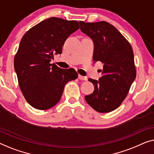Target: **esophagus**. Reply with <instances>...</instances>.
I'll return each mask as SVG.
<instances>
[{
  "mask_svg": "<svg viewBox=\"0 0 154 154\" xmlns=\"http://www.w3.org/2000/svg\"><path fill=\"white\" fill-rule=\"evenodd\" d=\"M78 78L81 80H87V77L82 76V75H79V76H78Z\"/></svg>",
  "mask_w": 154,
  "mask_h": 154,
  "instance_id": "34e87169",
  "label": "esophagus"
}]
</instances>
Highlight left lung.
Returning <instances> with one entry per match:
<instances>
[{
	"mask_svg": "<svg viewBox=\"0 0 154 154\" xmlns=\"http://www.w3.org/2000/svg\"><path fill=\"white\" fill-rule=\"evenodd\" d=\"M79 23L81 31L94 42L93 59L104 64L98 81L88 79L94 85V91L86 96L85 100L96 111L107 113L121 105L136 77L133 49L122 34L107 21H80Z\"/></svg>",
	"mask_w": 154,
	"mask_h": 154,
	"instance_id": "1",
	"label": "left lung"
}]
</instances>
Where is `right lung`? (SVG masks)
Returning <instances> with one entry per match:
<instances>
[{"label":"right lung","mask_w":154,"mask_h":154,"mask_svg":"<svg viewBox=\"0 0 154 154\" xmlns=\"http://www.w3.org/2000/svg\"><path fill=\"white\" fill-rule=\"evenodd\" d=\"M79 29L77 21L51 17L30 29L21 38L14 66L20 89L28 103L40 110L58 103L66 83L78 77L73 68L50 63L60 54L68 36Z\"/></svg>","instance_id":"1"}]
</instances>
